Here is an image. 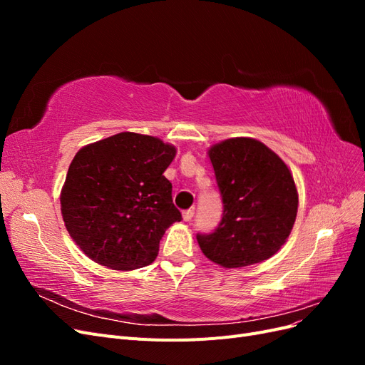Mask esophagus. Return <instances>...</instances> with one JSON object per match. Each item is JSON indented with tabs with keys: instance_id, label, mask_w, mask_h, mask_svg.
I'll return each mask as SVG.
<instances>
[{
	"instance_id": "obj_1",
	"label": "esophagus",
	"mask_w": 365,
	"mask_h": 365,
	"mask_svg": "<svg viewBox=\"0 0 365 365\" xmlns=\"http://www.w3.org/2000/svg\"><path fill=\"white\" fill-rule=\"evenodd\" d=\"M193 216H195V212H193L192 208L190 210H185V212L182 213V219L185 220V222H190V220L193 219Z\"/></svg>"
}]
</instances>
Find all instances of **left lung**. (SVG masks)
<instances>
[{"label": "left lung", "instance_id": "obj_1", "mask_svg": "<svg viewBox=\"0 0 365 365\" xmlns=\"http://www.w3.org/2000/svg\"><path fill=\"white\" fill-rule=\"evenodd\" d=\"M224 212L212 233H197L204 256L224 268L269 259L291 235L298 195L279 155L252 138H230L208 150Z\"/></svg>", "mask_w": 365, "mask_h": 365}]
</instances>
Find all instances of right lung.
<instances>
[{
  "instance_id": "right-lung-1",
  "label": "right lung",
  "mask_w": 365,
  "mask_h": 365,
  "mask_svg": "<svg viewBox=\"0 0 365 365\" xmlns=\"http://www.w3.org/2000/svg\"><path fill=\"white\" fill-rule=\"evenodd\" d=\"M176 149L120 132L82 148L70 164L61 210L70 236L88 257L118 271L155 260L164 231L182 219L163 175Z\"/></svg>"
}]
</instances>
